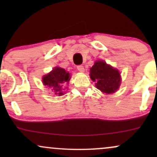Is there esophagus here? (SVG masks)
<instances>
[{
	"label": "esophagus",
	"instance_id": "esophagus-1",
	"mask_svg": "<svg viewBox=\"0 0 157 157\" xmlns=\"http://www.w3.org/2000/svg\"><path fill=\"white\" fill-rule=\"evenodd\" d=\"M77 70H78L79 71H80V72H83V71H84L83 66H82V65H80V66H77Z\"/></svg>",
	"mask_w": 157,
	"mask_h": 157
}]
</instances>
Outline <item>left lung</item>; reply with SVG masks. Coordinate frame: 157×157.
<instances>
[{"instance_id": "left-lung-1", "label": "left lung", "mask_w": 157, "mask_h": 157, "mask_svg": "<svg viewBox=\"0 0 157 157\" xmlns=\"http://www.w3.org/2000/svg\"><path fill=\"white\" fill-rule=\"evenodd\" d=\"M90 77L96 81V87L103 93L115 92L120 86V72L104 61H97L90 69Z\"/></svg>"}]
</instances>
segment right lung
I'll list each match as a JSON object with an SVG mask.
<instances>
[{"label":"right lung","mask_w":157,"mask_h":157,"mask_svg":"<svg viewBox=\"0 0 157 157\" xmlns=\"http://www.w3.org/2000/svg\"><path fill=\"white\" fill-rule=\"evenodd\" d=\"M70 75L65 69L60 67H55L47 75L43 77V82L45 86L52 88L55 91V94L59 96L63 94V86L68 83Z\"/></svg>","instance_id":"right-lung-1"}]
</instances>
